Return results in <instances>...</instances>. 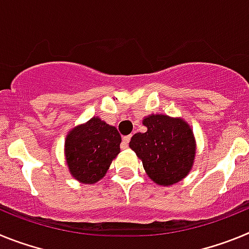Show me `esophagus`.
Returning a JSON list of instances; mask_svg holds the SVG:
<instances>
[{
    "mask_svg": "<svg viewBox=\"0 0 249 249\" xmlns=\"http://www.w3.org/2000/svg\"><path fill=\"white\" fill-rule=\"evenodd\" d=\"M129 141H131V136H124V137H123V141H122L123 147H127V146H128Z\"/></svg>",
    "mask_w": 249,
    "mask_h": 249,
    "instance_id": "esophagus-1",
    "label": "esophagus"
}]
</instances>
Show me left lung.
<instances>
[{
    "label": "left lung",
    "instance_id": "obj_1",
    "mask_svg": "<svg viewBox=\"0 0 249 249\" xmlns=\"http://www.w3.org/2000/svg\"><path fill=\"white\" fill-rule=\"evenodd\" d=\"M144 133L132 136L129 147L142 160L152 181L169 186L188 175L196 155L190 126L179 118L151 114L143 120Z\"/></svg>",
    "mask_w": 249,
    "mask_h": 249
}]
</instances>
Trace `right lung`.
Instances as JSON below:
<instances>
[{"label":"right lung","mask_w":249,"mask_h":249,"mask_svg":"<svg viewBox=\"0 0 249 249\" xmlns=\"http://www.w3.org/2000/svg\"><path fill=\"white\" fill-rule=\"evenodd\" d=\"M121 135L116 127L100 118L72 129L66 138V160L76 179L94 183L106 175L112 160L120 153Z\"/></svg>","instance_id":"add662e5"}]
</instances>
